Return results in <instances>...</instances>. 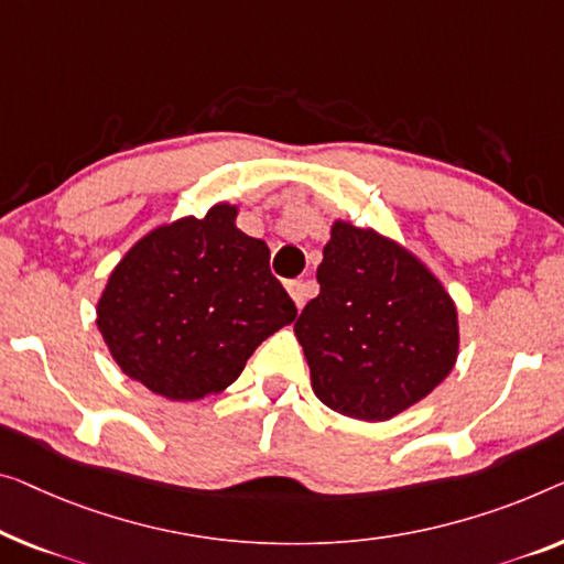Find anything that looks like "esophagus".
<instances>
[{"label": "esophagus", "instance_id": "obj_1", "mask_svg": "<svg viewBox=\"0 0 564 564\" xmlns=\"http://www.w3.org/2000/svg\"><path fill=\"white\" fill-rule=\"evenodd\" d=\"M285 289H289L293 304H296L299 308L304 306V301H306V283L304 281H289L285 283Z\"/></svg>", "mask_w": 564, "mask_h": 564}]
</instances>
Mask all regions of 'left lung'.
I'll list each match as a JSON object with an SVG mask.
<instances>
[{
    "label": "left lung",
    "instance_id": "1",
    "mask_svg": "<svg viewBox=\"0 0 564 564\" xmlns=\"http://www.w3.org/2000/svg\"><path fill=\"white\" fill-rule=\"evenodd\" d=\"M318 291L293 324L326 408L382 423L427 398L458 359V308L402 242L336 217Z\"/></svg>",
    "mask_w": 564,
    "mask_h": 564
}]
</instances>
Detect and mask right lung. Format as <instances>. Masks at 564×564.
<instances>
[{
  "mask_svg": "<svg viewBox=\"0 0 564 564\" xmlns=\"http://www.w3.org/2000/svg\"><path fill=\"white\" fill-rule=\"evenodd\" d=\"M238 205L162 223L108 273L96 324L121 372L195 402L238 380L258 344L296 318L268 268L265 240L235 225Z\"/></svg>",
  "mask_w": 564,
  "mask_h": 564,
  "instance_id": "obj_1",
  "label": "right lung"
}]
</instances>
